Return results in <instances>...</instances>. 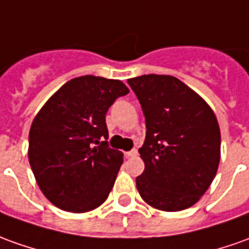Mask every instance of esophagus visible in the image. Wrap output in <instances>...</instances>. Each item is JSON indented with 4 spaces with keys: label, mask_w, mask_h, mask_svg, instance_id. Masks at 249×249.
Returning a JSON list of instances; mask_svg holds the SVG:
<instances>
[{
    "label": "esophagus",
    "mask_w": 249,
    "mask_h": 249,
    "mask_svg": "<svg viewBox=\"0 0 249 249\" xmlns=\"http://www.w3.org/2000/svg\"><path fill=\"white\" fill-rule=\"evenodd\" d=\"M137 149H131V150H128V152H126V156L127 157H134V156H137Z\"/></svg>",
    "instance_id": "1"
}]
</instances>
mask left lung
<instances>
[{"label": "left lung", "instance_id": "1", "mask_svg": "<svg viewBox=\"0 0 249 249\" xmlns=\"http://www.w3.org/2000/svg\"><path fill=\"white\" fill-rule=\"evenodd\" d=\"M140 100L146 138L140 149L145 171L135 183L154 209L179 212L195 205L217 174L221 133L207 103L172 75L127 80Z\"/></svg>", "mask_w": 249, "mask_h": 249}]
</instances>
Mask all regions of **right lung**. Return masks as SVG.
<instances>
[{
    "mask_svg": "<svg viewBox=\"0 0 249 249\" xmlns=\"http://www.w3.org/2000/svg\"><path fill=\"white\" fill-rule=\"evenodd\" d=\"M127 93L119 80L82 75L56 90L35 116L28 159L37 186L54 206L85 213L108 198L123 153L108 146L106 114Z\"/></svg>",
    "mask_w": 249,
    "mask_h": 249,
    "instance_id": "obj_1",
    "label": "right lung"
}]
</instances>
